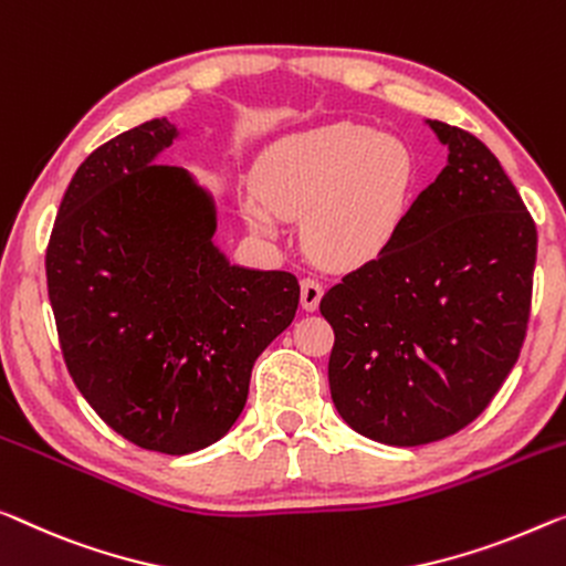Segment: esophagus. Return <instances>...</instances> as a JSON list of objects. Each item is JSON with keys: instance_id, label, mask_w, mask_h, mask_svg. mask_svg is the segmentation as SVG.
Listing matches in <instances>:
<instances>
[{"instance_id": "34e87169", "label": "esophagus", "mask_w": 566, "mask_h": 566, "mask_svg": "<svg viewBox=\"0 0 566 566\" xmlns=\"http://www.w3.org/2000/svg\"><path fill=\"white\" fill-rule=\"evenodd\" d=\"M300 286H302V307L307 312L317 310L319 300H323V284H319L315 276H305Z\"/></svg>"}]
</instances>
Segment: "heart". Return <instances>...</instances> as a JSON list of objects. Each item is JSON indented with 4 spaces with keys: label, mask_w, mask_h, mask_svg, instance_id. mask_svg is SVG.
Masks as SVG:
<instances>
[{
    "label": "heart",
    "mask_w": 566,
    "mask_h": 566,
    "mask_svg": "<svg viewBox=\"0 0 566 566\" xmlns=\"http://www.w3.org/2000/svg\"><path fill=\"white\" fill-rule=\"evenodd\" d=\"M259 196L243 206L259 233L276 216L307 218V243L331 264H364L389 247L407 213L415 157L407 145L358 124L292 134L266 151Z\"/></svg>",
    "instance_id": "heart-1"
}]
</instances>
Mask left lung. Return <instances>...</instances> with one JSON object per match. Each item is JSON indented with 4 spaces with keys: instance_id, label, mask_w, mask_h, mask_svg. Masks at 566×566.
Returning a JSON list of instances; mask_svg holds the SVG:
<instances>
[{
    "instance_id": "left-lung-1",
    "label": "left lung",
    "mask_w": 566,
    "mask_h": 566,
    "mask_svg": "<svg viewBox=\"0 0 566 566\" xmlns=\"http://www.w3.org/2000/svg\"><path fill=\"white\" fill-rule=\"evenodd\" d=\"M427 124L450 151L444 170L389 247L319 300L337 415L394 447L483 415L518 360L534 286L536 226L501 163L470 132Z\"/></svg>"
}]
</instances>
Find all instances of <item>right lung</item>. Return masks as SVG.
I'll use <instances>...</instances> for the list:
<instances>
[{
	"label": "right lung",
	"mask_w": 566,
	"mask_h": 566,
	"mask_svg": "<svg viewBox=\"0 0 566 566\" xmlns=\"http://www.w3.org/2000/svg\"><path fill=\"white\" fill-rule=\"evenodd\" d=\"M175 139V124L151 119L91 151L57 210L45 274L83 399L124 440L188 454L239 419L254 360L290 327L300 284L218 251L210 192L157 163Z\"/></svg>",
	"instance_id": "right-lung-1"
}]
</instances>
